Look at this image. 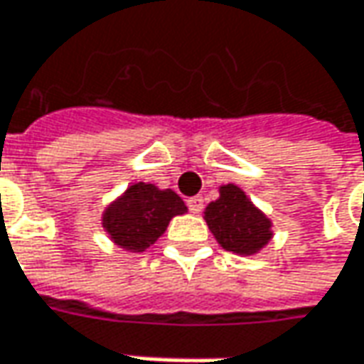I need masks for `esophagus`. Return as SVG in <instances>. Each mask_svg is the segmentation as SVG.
I'll return each instance as SVG.
<instances>
[{
    "mask_svg": "<svg viewBox=\"0 0 364 364\" xmlns=\"http://www.w3.org/2000/svg\"><path fill=\"white\" fill-rule=\"evenodd\" d=\"M186 204H188V208H190V212L200 214L202 208H204V198H202V196H192V198L186 200Z\"/></svg>",
    "mask_w": 364,
    "mask_h": 364,
    "instance_id": "obj_1",
    "label": "esophagus"
}]
</instances>
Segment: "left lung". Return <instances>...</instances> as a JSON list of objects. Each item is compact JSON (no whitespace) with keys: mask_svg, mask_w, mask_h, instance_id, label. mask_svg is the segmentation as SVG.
I'll return each instance as SVG.
<instances>
[{"mask_svg":"<svg viewBox=\"0 0 364 364\" xmlns=\"http://www.w3.org/2000/svg\"><path fill=\"white\" fill-rule=\"evenodd\" d=\"M218 198L204 208L216 242L234 255H258L272 240V220L236 184H222Z\"/></svg>","mask_w":364,"mask_h":364,"instance_id":"obj_1","label":"left lung"}]
</instances>
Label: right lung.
I'll list each match as a JSON object with an SVG mask.
<instances>
[{
	"mask_svg": "<svg viewBox=\"0 0 364 364\" xmlns=\"http://www.w3.org/2000/svg\"><path fill=\"white\" fill-rule=\"evenodd\" d=\"M188 208L170 188L134 182L102 212V228L109 240L126 252H144L166 232L174 216Z\"/></svg>",
	"mask_w": 364,
	"mask_h": 364,
	"instance_id": "obj_1",
	"label": "right lung"
}]
</instances>
